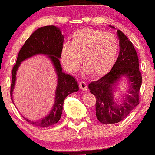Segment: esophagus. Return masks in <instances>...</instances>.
Returning <instances> with one entry per match:
<instances>
[{
	"mask_svg": "<svg viewBox=\"0 0 155 155\" xmlns=\"http://www.w3.org/2000/svg\"><path fill=\"white\" fill-rule=\"evenodd\" d=\"M79 84V88H80V89H81V90L85 91L87 89V84H86L85 81H80Z\"/></svg>",
	"mask_w": 155,
	"mask_h": 155,
	"instance_id": "1",
	"label": "esophagus"
}]
</instances>
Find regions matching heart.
Listing matches in <instances>:
<instances>
[{"mask_svg": "<svg viewBox=\"0 0 155 155\" xmlns=\"http://www.w3.org/2000/svg\"><path fill=\"white\" fill-rule=\"evenodd\" d=\"M71 44H63L61 52V63L71 73L77 71L83 58L86 74L104 75L114 65L119 51V42L115 35L91 28L75 31Z\"/></svg>", "mask_w": 155, "mask_h": 155, "instance_id": "b5f03b06", "label": "heart"}]
</instances>
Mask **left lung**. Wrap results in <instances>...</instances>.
<instances>
[{
	"instance_id": "left-lung-1",
	"label": "left lung",
	"mask_w": 155,
	"mask_h": 155,
	"mask_svg": "<svg viewBox=\"0 0 155 155\" xmlns=\"http://www.w3.org/2000/svg\"><path fill=\"white\" fill-rule=\"evenodd\" d=\"M110 27L115 29L110 25ZM120 52L110 71L89 84V89L96 97V116L103 124H116L129 114L139 103L141 74L139 58L132 42L120 30H117ZM123 78L127 79V94L122 100L114 99L115 88Z\"/></svg>"
}]
</instances>
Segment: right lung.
Segmentation results:
<instances>
[{"instance_id":"add662e5","label":"right lung","mask_w":155,"mask_h":155,"mask_svg":"<svg viewBox=\"0 0 155 155\" xmlns=\"http://www.w3.org/2000/svg\"><path fill=\"white\" fill-rule=\"evenodd\" d=\"M64 36L59 27L55 26H45L37 29L27 39L18 54L16 64L12 71L11 98L13 101L14 91L16 79V72L22 61L37 55L48 56L56 72L58 84L55 89L54 105L49 114L37 120H31L24 118L30 124L41 127H47L55 124L61 119L64 100L68 94L79 91V86L72 76L63 71L60 58Z\"/></svg>"}]
</instances>
